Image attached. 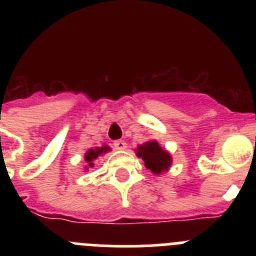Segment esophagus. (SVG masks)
<instances>
[{"label":"esophagus","instance_id":"obj_1","mask_svg":"<svg viewBox=\"0 0 256 256\" xmlns=\"http://www.w3.org/2000/svg\"><path fill=\"white\" fill-rule=\"evenodd\" d=\"M114 148L116 150H124V148H126V142L124 140H116V141H114Z\"/></svg>","mask_w":256,"mask_h":256}]
</instances>
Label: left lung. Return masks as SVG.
Segmentation results:
<instances>
[{"instance_id": "obj_1", "label": "left lung", "mask_w": 256, "mask_h": 256, "mask_svg": "<svg viewBox=\"0 0 256 256\" xmlns=\"http://www.w3.org/2000/svg\"><path fill=\"white\" fill-rule=\"evenodd\" d=\"M137 156L142 158L144 166L150 169L154 174H160L166 170L170 165L172 159L166 151L162 150L155 141L146 142L137 148Z\"/></svg>"}]
</instances>
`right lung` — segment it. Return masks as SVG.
Wrapping results in <instances>:
<instances>
[{"label":"right lung","mask_w":256,"mask_h":256,"mask_svg":"<svg viewBox=\"0 0 256 256\" xmlns=\"http://www.w3.org/2000/svg\"><path fill=\"white\" fill-rule=\"evenodd\" d=\"M106 151H108V146H104V148H91V150H88L87 152H86L84 155V159L86 162H88V165L90 166H94V160L97 159L98 156L101 155V154L106 152Z\"/></svg>","instance_id":"obj_1"}]
</instances>
